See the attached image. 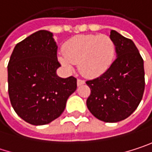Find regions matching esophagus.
Wrapping results in <instances>:
<instances>
[{
  "instance_id": "esophagus-1",
  "label": "esophagus",
  "mask_w": 152,
  "mask_h": 152,
  "mask_svg": "<svg viewBox=\"0 0 152 152\" xmlns=\"http://www.w3.org/2000/svg\"><path fill=\"white\" fill-rule=\"evenodd\" d=\"M84 81L83 80H81V79H77V86H80V85H83L84 84Z\"/></svg>"
}]
</instances>
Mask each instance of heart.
Masks as SVG:
<instances>
[{"mask_svg": "<svg viewBox=\"0 0 152 152\" xmlns=\"http://www.w3.org/2000/svg\"><path fill=\"white\" fill-rule=\"evenodd\" d=\"M116 53L113 40L106 35H77L69 39L63 46L64 55L59 61L68 70L78 64L82 76L95 78L102 76L112 66Z\"/></svg>", "mask_w": 152, "mask_h": 152, "instance_id": "obj_1", "label": "heart"}]
</instances>
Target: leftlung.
<instances>
[{
	"label": "left lung",
	"mask_w": 152,
	"mask_h": 152,
	"mask_svg": "<svg viewBox=\"0 0 152 152\" xmlns=\"http://www.w3.org/2000/svg\"><path fill=\"white\" fill-rule=\"evenodd\" d=\"M110 38L116 47V59L102 76L86 83L91 95L86 105L97 119L118 122L131 115L144 91L143 60L134 42L112 30Z\"/></svg>",
	"instance_id": "left-lung-1"
}]
</instances>
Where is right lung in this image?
I'll return each mask as SVG.
<instances>
[{"label": "right lung", "mask_w": 152, "mask_h": 152, "mask_svg": "<svg viewBox=\"0 0 152 152\" xmlns=\"http://www.w3.org/2000/svg\"><path fill=\"white\" fill-rule=\"evenodd\" d=\"M52 32L36 31L15 46L8 65L9 95L17 115L39 126L63 113L69 97L76 90V78H61L56 70V42Z\"/></svg>", "instance_id": "add662e5"}]
</instances>
